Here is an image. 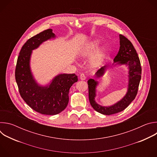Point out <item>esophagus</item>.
Returning <instances> with one entry per match:
<instances>
[{"instance_id":"1","label":"esophagus","mask_w":157,"mask_h":157,"mask_svg":"<svg viewBox=\"0 0 157 157\" xmlns=\"http://www.w3.org/2000/svg\"><path fill=\"white\" fill-rule=\"evenodd\" d=\"M79 78H80L81 80H85L86 78V76H85L84 74L82 73V74H81V75H80V76H79Z\"/></svg>"}]
</instances>
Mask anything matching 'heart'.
Returning <instances> with one entry per match:
<instances>
[{"mask_svg": "<svg viewBox=\"0 0 157 157\" xmlns=\"http://www.w3.org/2000/svg\"><path fill=\"white\" fill-rule=\"evenodd\" d=\"M98 43L96 42H92L87 47L86 49V53L88 54H91L93 52H94L98 49ZM104 56V53L103 51H101L98 54L97 56L95 58L94 60V64H98L102 61Z\"/></svg>", "mask_w": 157, "mask_h": 157, "instance_id": "1", "label": "heart"}]
</instances>
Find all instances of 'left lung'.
<instances>
[{
    "instance_id": "left-lung-1",
    "label": "left lung",
    "mask_w": 157,
    "mask_h": 157,
    "mask_svg": "<svg viewBox=\"0 0 157 157\" xmlns=\"http://www.w3.org/2000/svg\"><path fill=\"white\" fill-rule=\"evenodd\" d=\"M120 45L119 51L114 58V62H118L119 64L128 65L129 68L128 91L124 98L112 106H101L98 104L94 101L96 87L98 82L93 79H89L87 81L89 102L94 110L104 115L114 114L124 110L136 98L141 79V64L138 54L132 43L125 36L120 35ZM105 69V66L101 68L96 73V77H101L103 75Z\"/></svg>"
}]
</instances>
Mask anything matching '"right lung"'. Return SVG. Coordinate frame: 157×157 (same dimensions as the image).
<instances>
[{
    "instance_id": "add662e5",
    "label": "right lung",
    "mask_w": 157,
    "mask_h": 157,
    "mask_svg": "<svg viewBox=\"0 0 157 157\" xmlns=\"http://www.w3.org/2000/svg\"><path fill=\"white\" fill-rule=\"evenodd\" d=\"M55 36L52 30L48 29L29 39L20 50L15 71L22 99L32 109L44 115L58 114L66 107L70 89L78 81L75 74L59 75L47 87L39 86L33 79L29 65L32 51L43 41Z\"/></svg>"
}]
</instances>
